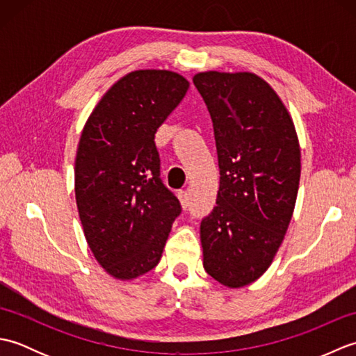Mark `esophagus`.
I'll return each mask as SVG.
<instances>
[{"label":"esophagus","mask_w":356,"mask_h":356,"mask_svg":"<svg viewBox=\"0 0 356 356\" xmlns=\"http://www.w3.org/2000/svg\"><path fill=\"white\" fill-rule=\"evenodd\" d=\"M179 200H180V205H182V208H184V209L190 208V205H191L190 193H186V191H180V193H179Z\"/></svg>","instance_id":"34e87169"}]
</instances>
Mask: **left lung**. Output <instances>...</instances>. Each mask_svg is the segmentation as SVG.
Instances as JSON below:
<instances>
[{
    "mask_svg": "<svg viewBox=\"0 0 356 356\" xmlns=\"http://www.w3.org/2000/svg\"><path fill=\"white\" fill-rule=\"evenodd\" d=\"M213 119L220 186L200 223L203 268L243 287L270 266L297 200L301 161L289 111L266 81L249 72L193 78Z\"/></svg>",
    "mask_w": 356,
    "mask_h": 356,
    "instance_id": "left-lung-1",
    "label": "left lung"
}]
</instances>
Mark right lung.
Wrapping results in <instances>:
<instances>
[{
  "mask_svg": "<svg viewBox=\"0 0 356 356\" xmlns=\"http://www.w3.org/2000/svg\"><path fill=\"white\" fill-rule=\"evenodd\" d=\"M168 70H136L115 82L82 130L74 161V194L87 243L118 280L157 266L180 214L161 180L154 134L188 92Z\"/></svg>",
  "mask_w": 356,
  "mask_h": 356,
  "instance_id": "obj_1",
  "label": "right lung"
}]
</instances>
